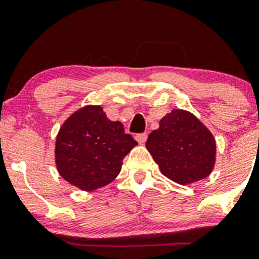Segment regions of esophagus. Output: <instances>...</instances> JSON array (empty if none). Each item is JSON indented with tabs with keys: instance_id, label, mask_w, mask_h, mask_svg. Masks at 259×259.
Wrapping results in <instances>:
<instances>
[{
	"instance_id": "esophagus-1",
	"label": "esophagus",
	"mask_w": 259,
	"mask_h": 259,
	"mask_svg": "<svg viewBox=\"0 0 259 259\" xmlns=\"http://www.w3.org/2000/svg\"><path fill=\"white\" fill-rule=\"evenodd\" d=\"M147 133H143V134H137L135 135V139H137V142L139 143V144H144L145 142H147Z\"/></svg>"
}]
</instances>
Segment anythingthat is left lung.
Wrapping results in <instances>:
<instances>
[{
	"mask_svg": "<svg viewBox=\"0 0 259 259\" xmlns=\"http://www.w3.org/2000/svg\"><path fill=\"white\" fill-rule=\"evenodd\" d=\"M163 176L180 185L206 178L217 162L214 135L192 112L175 109L145 143Z\"/></svg>",
	"mask_w": 259,
	"mask_h": 259,
	"instance_id": "left-lung-1",
	"label": "left lung"
}]
</instances>
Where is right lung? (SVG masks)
I'll list each match as a JSON object with an SVG mask.
<instances>
[{"mask_svg": "<svg viewBox=\"0 0 259 259\" xmlns=\"http://www.w3.org/2000/svg\"><path fill=\"white\" fill-rule=\"evenodd\" d=\"M138 145L120 121H111L100 105H87L63 122L55 139V165L67 182L82 191L109 185L125 155Z\"/></svg>", "mask_w": 259, "mask_h": 259, "instance_id": "1", "label": "right lung"}]
</instances>
